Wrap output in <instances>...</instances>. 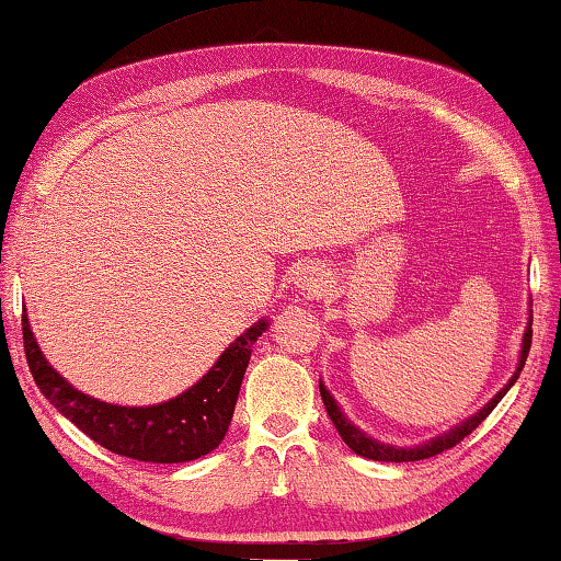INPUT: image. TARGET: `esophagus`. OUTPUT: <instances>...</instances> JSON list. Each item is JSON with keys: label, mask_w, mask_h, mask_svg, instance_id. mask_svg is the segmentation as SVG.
<instances>
[{"label": "esophagus", "mask_w": 561, "mask_h": 561, "mask_svg": "<svg viewBox=\"0 0 561 561\" xmlns=\"http://www.w3.org/2000/svg\"><path fill=\"white\" fill-rule=\"evenodd\" d=\"M296 286L302 290V296H320L328 288V275L323 268L306 265L296 273Z\"/></svg>", "instance_id": "1"}]
</instances>
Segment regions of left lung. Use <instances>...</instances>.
<instances>
[{"label": "left lung", "mask_w": 561, "mask_h": 561, "mask_svg": "<svg viewBox=\"0 0 561 561\" xmlns=\"http://www.w3.org/2000/svg\"><path fill=\"white\" fill-rule=\"evenodd\" d=\"M529 345H531V318H529V323H527L525 337H522V353H519L517 370H514L510 382L504 385V388L497 394H494V398L480 412H474L472 417H467L465 422H460V425H455L453 430H447L445 435L433 437V439H430V443L417 445V447H394V445H385V443H378V439L367 437L360 427H355L353 422L343 415V410L337 408L335 398L328 392V388H325L323 382H320V398H323V405L328 410L330 420H333L337 435L343 437V443L351 447L355 455L367 457V460H378V462H415V460H427V457H435L439 453H445V449L455 447L457 443H460V439H465L467 435H470L472 430L480 425V422L488 417L494 408H497V402L504 398V394H507V390L512 388V385L517 382L522 367H525V360H527V355H529Z\"/></svg>", "instance_id": "1"}]
</instances>
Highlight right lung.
Wrapping results in <instances>:
<instances>
[{"label":"right lung","mask_w":561,"mask_h":561,"mask_svg":"<svg viewBox=\"0 0 561 561\" xmlns=\"http://www.w3.org/2000/svg\"><path fill=\"white\" fill-rule=\"evenodd\" d=\"M265 328L268 323L259 320L238 335L204 378L186 392L159 405L124 408L91 398L64 380L36 345L26 308L22 316L26 363L44 398L96 445L112 449L114 455L159 465L198 460L220 445L231 425L253 343Z\"/></svg>","instance_id":"1"}]
</instances>
